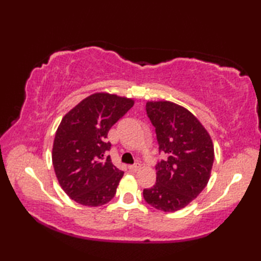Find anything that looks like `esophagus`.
<instances>
[{"label": "esophagus", "mask_w": 261, "mask_h": 261, "mask_svg": "<svg viewBox=\"0 0 261 261\" xmlns=\"http://www.w3.org/2000/svg\"><path fill=\"white\" fill-rule=\"evenodd\" d=\"M129 169H130L131 171H137V170H139V169H140V164L130 165V166H129Z\"/></svg>", "instance_id": "obj_1"}]
</instances>
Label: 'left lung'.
I'll use <instances>...</instances> for the list:
<instances>
[{
	"mask_svg": "<svg viewBox=\"0 0 261 261\" xmlns=\"http://www.w3.org/2000/svg\"><path fill=\"white\" fill-rule=\"evenodd\" d=\"M146 111L164 158L156 165V184L143 198L163 212H175L192 202L210 179L214 162L212 140L190 111L171 102H148Z\"/></svg>",
	"mask_w": 261,
	"mask_h": 261,
	"instance_id": "left-lung-1",
	"label": "left lung"
}]
</instances>
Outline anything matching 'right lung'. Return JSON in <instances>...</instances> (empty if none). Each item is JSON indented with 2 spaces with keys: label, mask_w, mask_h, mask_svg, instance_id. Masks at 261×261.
<instances>
[{
  "label": "right lung",
  "mask_w": 261,
  "mask_h": 261,
  "mask_svg": "<svg viewBox=\"0 0 261 261\" xmlns=\"http://www.w3.org/2000/svg\"><path fill=\"white\" fill-rule=\"evenodd\" d=\"M134 107L130 98L97 93L66 114L57 129L53 165L67 195L85 206H101L115 195L123 171L107 156L111 127Z\"/></svg>",
  "instance_id": "right-lung-1"
}]
</instances>
